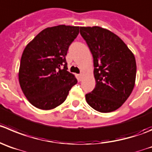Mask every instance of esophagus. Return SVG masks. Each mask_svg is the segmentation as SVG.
<instances>
[{"label":"esophagus","instance_id":"obj_1","mask_svg":"<svg viewBox=\"0 0 152 152\" xmlns=\"http://www.w3.org/2000/svg\"><path fill=\"white\" fill-rule=\"evenodd\" d=\"M83 73H81L80 74H79V77H80V79H82V78H83Z\"/></svg>","mask_w":152,"mask_h":152}]
</instances>
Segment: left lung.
Returning a JSON list of instances; mask_svg holds the SVG:
<instances>
[{"instance_id": "8db88e82", "label": "left lung", "mask_w": 152, "mask_h": 152, "mask_svg": "<svg viewBox=\"0 0 152 152\" xmlns=\"http://www.w3.org/2000/svg\"><path fill=\"white\" fill-rule=\"evenodd\" d=\"M94 58L96 86L86 100L94 110L110 113L122 106L135 86V57L121 38L98 26L80 27Z\"/></svg>"}]
</instances>
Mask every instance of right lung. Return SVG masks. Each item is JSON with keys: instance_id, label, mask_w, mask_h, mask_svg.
<instances>
[{"instance_id": "obj_1", "label": "right lung", "mask_w": 152, "mask_h": 152, "mask_svg": "<svg viewBox=\"0 0 152 152\" xmlns=\"http://www.w3.org/2000/svg\"><path fill=\"white\" fill-rule=\"evenodd\" d=\"M79 27L58 25L39 32L24 49L18 71L21 88L28 101L43 110L64 102L77 83L67 71L66 55Z\"/></svg>"}]
</instances>
